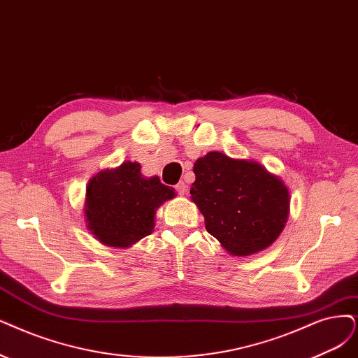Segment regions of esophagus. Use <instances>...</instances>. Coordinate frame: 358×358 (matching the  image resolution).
<instances>
[{"mask_svg":"<svg viewBox=\"0 0 358 358\" xmlns=\"http://www.w3.org/2000/svg\"><path fill=\"white\" fill-rule=\"evenodd\" d=\"M176 190H177V193L180 194V196H184L186 194V192H187V186H186V182H182V181H180L177 186H176Z\"/></svg>","mask_w":358,"mask_h":358,"instance_id":"34e87169","label":"esophagus"}]
</instances>
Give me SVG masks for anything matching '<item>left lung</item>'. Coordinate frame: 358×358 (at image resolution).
<instances>
[{
    "label": "left lung",
    "mask_w": 358,
    "mask_h": 358,
    "mask_svg": "<svg viewBox=\"0 0 358 358\" xmlns=\"http://www.w3.org/2000/svg\"><path fill=\"white\" fill-rule=\"evenodd\" d=\"M192 201L205 227L233 257L273 245L283 231L290 193L282 178L249 159L209 152L194 162Z\"/></svg>",
    "instance_id": "8db88e82"
}]
</instances>
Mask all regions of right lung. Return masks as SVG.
Wrapping results in <instances>:
<instances>
[{
	"instance_id": "obj_1",
	"label": "right lung",
	"mask_w": 358,
	"mask_h": 358,
	"mask_svg": "<svg viewBox=\"0 0 358 358\" xmlns=\"http://www.w3.org/2000/svg\"><path fill=\"white\" fill-rule=\"evenodd\" d=\"M176 197L159 177H144L138 162L103 169L88 181L84 218L88 231L110 248H129L155 229L156 209Z\"/></svg>"
}]
</instances>
